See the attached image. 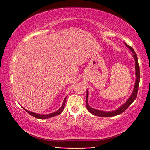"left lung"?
<instances>
[{
    "instance_id": "8db88e82",
    "label": "left lung",
    "mask_w": 150,
    "mask_h": 150,
    "mask_svg": "<svg viewBox=\"0 0 150 150\" xmlns=\"http://www.w3.org/2000/svg\"><path fill=\"white\" fill-rule=\"evenodd\" d=\"M124 44L126 45L127 48H128L130 50L132 51L133 53L132 57L134 59L135 61V74H136V81H135L134 87L133 89V91L131 96L129 97L128 100H126V102L124 104H122V106H120L117 109L112 110V111H104V110H100L98 109H95V108H91V106L89 105L88 103V98H89V91L87 90V98H86V105H87V108L89 110V112H91L92 115L98 117H113L115 115H118L121 113H122L123 112H124L126 110L129 106L136 99L137 93H138V89H139V81H140V69H139V65L138 63V58L135 53L134 50H133L132 47L128 46V44L124 43Z\"/></svg>"
}]
</instances>
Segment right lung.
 <instances>
[{
  "instance_id": "1",
  "label": "right lung",
  "mask_w": 150,
  "mask_h": 150,
  "mask_svg": "<svg viewBox=\"0 0 150 150\" xmlns=\"http://www.w3.org/2000/svg\"><path fill=\"white\" fill-rule=\"evenodd\" d=\"M66 97L65 98L64 100H63V102L62 104V105H61V108H59L57 110V111H55L54 112H52V113H50V114H47V115H41V114H38V113H35L33 112H30L29 110H27L25 108H23L24 110H26V112H28V114H30V115H32L33 117H35L37 119H40V120H44V119H48V118H50V117H54V116H57L58 115H60L61 112H63V109H64V107H65V101H66Z\"/></svg>"
}]
</instances>
